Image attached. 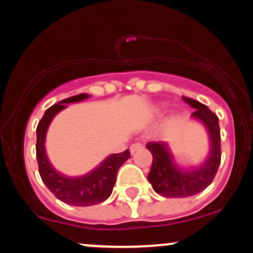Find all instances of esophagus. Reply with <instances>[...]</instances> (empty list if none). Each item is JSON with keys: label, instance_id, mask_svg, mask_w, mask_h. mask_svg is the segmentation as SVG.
Listing matches in <instances>:
<instances>
[{"label": "esophagus", "instance_id": "obj_1", "mask_svg": "<svg viewBox=\"0 0 253 253\" xmlns=\"http://www.w3.org/2000/svg\"><path fill=\"white\" fill-rule=\"evenodd\" d=\"M143 144L141 143H134V144H132L130 145V147H129V150H130V153H134V152H136V151H139V150H141L143 149Z\"/></svg>", "mask_w": 253, "mask_h": 253}]
</instances>
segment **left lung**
I'll return each instance as SVG.
<instances>
[{"instance_id":"1","label":"left lung","mask_w":253,"mask_h":253,"mask_svg":"<svg viewBox=\"0 0 253 253\" xmlns=\"http://www.w3.org/2000/svg\"><path fill=\"white\" fill-rule=\"evenodd\" d=\"M195 112L193 117L202 121L211 141L210 155L200 167L185 170L176 164L172 153L164 141H150L147 150L152 153V167L147 179L153 190L164 197H188L205 190L213 182L221 162V136L219 118L207 106L193 98L183 96Z\"/></svg>"}]
</instances>
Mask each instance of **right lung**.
Here are the masks:
<instances>
[{
    "label": "right lung",
    "mask_w": 253,
    "mask_h": 253,
    "mask_svg": "<svg viewBox=\"0 0 253 253\" xmlns=\"http://www.w3.org/2000/svg\"><path fill=\"white\" fill-rule=\"evenodd\" d=\"M88 96V94H78L53 104L46 110L37 127V159L42 182L58 200L77 207L98 205L106 201L113 191L119 168L130 157L129 150L110 155L97 168L82 177H68L52 167L45 151V136L48 125L58 112L65 108V103L78 102Z\"/></svg>",
    "instance_id": "obj_1"
}]
</instances>
